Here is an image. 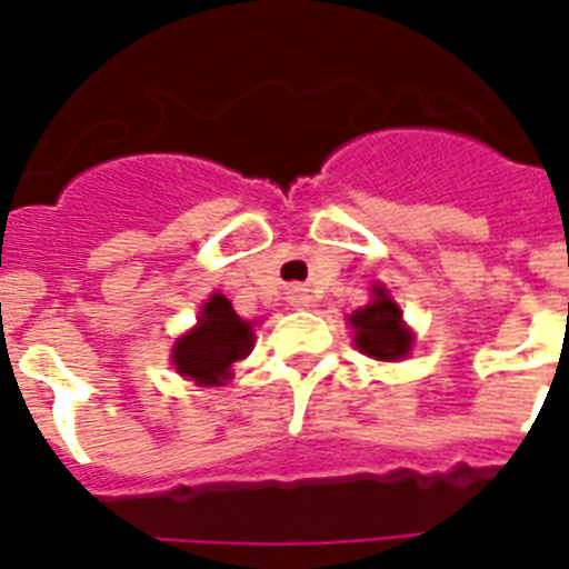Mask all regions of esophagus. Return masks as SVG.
Wrapping results in <instances>:
<instances>
[{"instance_id":"1","label":"esophagus","mask_w":569,"mask_h":569,"mask_svg":"<svg viewBox=\"0 0 569 569\" xmlns=\"http://www.w3.org/2000/svg\"><path fill=\"white\" fill-rule=\"evenodd\" d=\"M288 301L293 305V308H308L310 296H308V290H305V288H290L288 290Z\"/></svg>"}]
</instances>
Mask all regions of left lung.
I'll return each instance as SVG.
<instances>
[{
  "mask_svg": "<svg viewBox=\"0 0 569 569\" xmlns=\"http://www.w3.org/2000/svg\"><path fill=\"white\" fill-rule=\"evenodd\" d=\"M356 330V347L370 359L396 361L407 356L413 336L401 325V310L387 299L385 288H376V299L350 316Z\"/></svg>",
  "mask_w": 569,
  "mask_h": 569,
  "instance_id": "8db88e82",
  "label": "left lung"
}]
</instances>
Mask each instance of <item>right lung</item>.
Listing matches in <instances>:
<instances>
[{"label": "right lung", "mask_w": 569, "mask_h": 569, "mask_svg": "<svg viewBox=\"0 0 569 569\" xmlns=\"http://www.w3.org/2000/svg\"><path fill=\"white\" fill-rule=\"evenodd\" d=\"M250 347H253L250 321H241L230 308V301L216 293L202 308L199 328L190 330L176 345L173 365L196 385H224L230 379V365L244 359Z\"/></svg>", "instance_id": "add662e5"}]
</instances>
